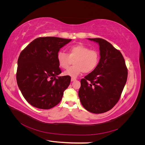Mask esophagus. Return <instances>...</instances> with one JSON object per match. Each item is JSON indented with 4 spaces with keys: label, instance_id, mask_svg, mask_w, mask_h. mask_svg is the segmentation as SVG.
<instances>
[{
    "label": "esophagus",
    "instance_id": "1",
    "mask_svg": "<svg viewBox=\"0 0 145 145\" xmlns=\"http://www.w3.org/2000/svg\"><path fill=\"white\" fill-rule=\"evenodd\" d=\"M71 82H74V81L76 80V78H73V77H72V78H71Z\"/></svg>",
    "mask_w": 145,
    "mask_h": 145
}]
</instances>
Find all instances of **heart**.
<instances>
[{
  "instance_id": "b5f03b06",
  "label": "heart",
  "mask_w": 145,
  "mask_h": 145,
  "mask_svg": "<svg viewBox=\"0 0 145 145\" xmlns=\"http://www.w3.org/2000/svg\"><path fill=\"white\" fill-rule=\"evenodd\" d=\"M74 60L72 67L63 73L65 76L76 77L82 72H91L97 67L100 62V54L96 50L82 44L72 45L68 48V54L63 51L57 54V60L59 67L67 68Z\"/></svg>"
}]
</instances>
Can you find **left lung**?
<instances>
[{
	"mask_svg": "<svg viewBox=\"0 0 145 145\" xmlns=\"http://www.w3.org/2000/svg\"><path fill=\"white\" fill-rule=\"evenodd\" d=\"M99 43L100 62L94 71L80 80L78 97L82 106L94 114L107 112L119 100L128 77L121 52L100 38L88 39Z\"/></svg>",
	"mask_w": 145,
	"mask_h": 145,
	"instance_id": "8db88e82",
	"label": "left lung"
}]
</instances>
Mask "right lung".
<instances>
[{"mask_svg": "<svg viewBox=\"0 0 145 145\" xmlns=\"http://www.w3.org/2000/svg\"><path fill=\"white\" fill-rule=\"evenodd\" d=\"M71 41L56 37L34 39L20 52L16 79L22 94L32 106L43 109L59 103L71 77L62 72L57 60L61 48Z\"/></svg>", "mask_w": 145, "mask_h": 145, "instance_id": "right-lung-1", "label": "right lung"}]
</instances>
